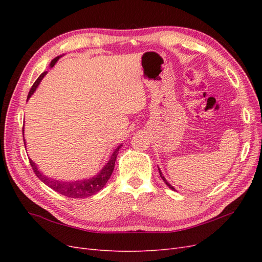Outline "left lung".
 <instances>
[{"label":"left lung","mask_w":262,"mask_h":262,"mask_svg":"<svg viewBox=\"0 0 262 262\" xmlns=\"http://www.w3.org/2000/svg\"><path fill=\"white\" fill-rule=\"evenodd\" d=\"M158 171H160V175H161V177H162V179H163V180H164V181H165V184H166V185H167V186H168V187H169V188H170V189H172V190H175V188H173V187H171V185H170V184H169V182H168V181H167V180H166V179H165V177H164V176H163V173H162V171H161V169H160V168H158Z\"/></svg>","instance_id":"8db88e82"}]
</instances>
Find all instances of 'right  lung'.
I'll return each instance as SVG.
<instances>
[{"mask_svg": "<svg viewBox=\"0 0 262 262\" xmlns=\"http://www.w3.org/2000/svg\"><path fill=\"white\" fill-rule=\"evenodd\" d=\"M61 57V55H60ZM60 57L54 58L51 63H50V68L54 67L55 62H57ZM48 73L46 71V72L41 73L40 76L37 78V81L34 83V85L31 86V89L28 93V96L27 99L30 98L31 95H33L36 91V89L38 87V85L40 84L41 80L43 78V76ZM24 144L26 145V142L24 140ZM122 146V144L119 145L110 157V160L108 161V163L102 167V169L97 173L95 177H92L90 179H83V180H78V181H62V180H55L52 178L47 177L46 175L39 170L37 168L36 164L30 160L29 158V163L31 165V168H33L34 172L36 173V176L40 179L43 184H46L48 187H50L51 189H53L54 191H57L58 193L62 194V195H66L68 198H75V199H78V198H87V196H91L95 193H97L99 190H101L102 188L105 187V185L107 184V181L109 180L110 176H112V173L114 171L115 168V163H116V158L117 155L119 153V149Z\"/></svg>", "mask_w": 262, "mask_h": 262, "instance_id": "right-lung-1", "label": "right lung"}]
</instances>
